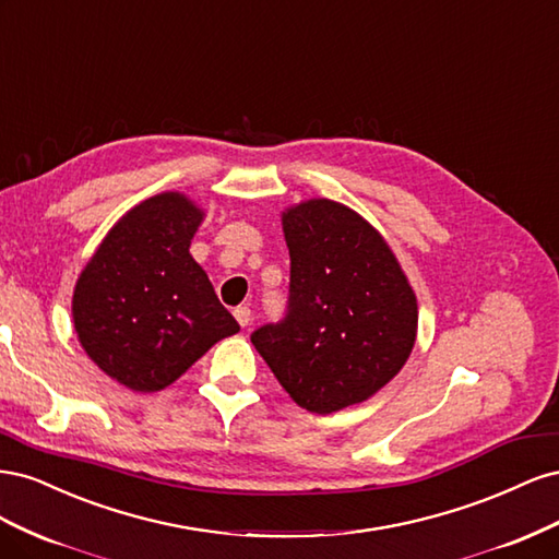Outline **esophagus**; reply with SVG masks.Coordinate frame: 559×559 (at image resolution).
Returning <instances> with one entry per match:
<instances>
[{"instance_id":"obj_1","label":"esophagus","mask_w":559,"mask_h":559,"mask_svg":"<svg viewBox=\"0 0 559 559\" xmlns=\"http://www.w3.org/2000/svg\"><path fill=\"white\" fill-rule=\"evenodd\" d=\"M235 319H238V324L245 329V326H249V321H251V310L247 308V306H240V308H235Z\"/></svg>"}]
</instances>
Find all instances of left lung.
Masks as SVG:
<instances>
[{"instance_id": "8db88e82", "label": "left lung", "mask_w": 559, "mask_h": 559, "mask_svg": "<svg viewBox=\"0 0 559 559\" xmlns=\"http://www.w3.org/2000/svg\"><path fill=\"white\" fill-rule=\"evenodd\" d=\"M289 300L251 343L289 396L329 415L373 396L411 357L417 300L380 233L333 200L282 216Z\"/></svg>"}]
</instances>
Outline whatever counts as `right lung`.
Here are the masks:
<instances>
[{
    "mask_svg": "<svg viewBox=\"0 0 559 559\" xmlns=\"http://www.w3.org/2000/svg\"><path fill=\"white\" fill-rule=\"evenodd\" d=\"M202 212L179 193L144 200L83 270L72 300L88 357L134 392L173 384L240 326L189 253Z\"/></svg>",
    "mask_w": 559,
    "mask_h": 559,
    "instance_id": "obj_1",
    "label": "right lung"
}]
</instances>
